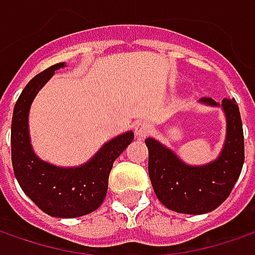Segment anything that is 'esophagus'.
Masks as SVG:
<instances>
[{
  "mask_svg": "<svg viewBox=\"0 0 255 255\" xmlns=\"http://www.w3.org/2000/svg\"><path fill=\"white\" fill-rule=\"evenodd\" d=\"M134 132L138 138H144L145 135H148L151 132V124L147 123V121H140L135 124L134 127Z\"/></svg>",
  "mask_w": 255,
  "mask_h": 255,
  "instance_id": "34e87169",
  "label": "esophagus"
}]
</instances>
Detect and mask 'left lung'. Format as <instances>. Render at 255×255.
Returning a JSON list of instances; mask_svg holds the SVG:
<instances>
[{"label": "left lung", "instance_id": "1", "mask_svg": "<svg viewBox=\"0 0 255 255\" xmlns=\"http://www.w3.org/2000/svg\"><path fill=\"white\" fill-rule=\"evenodd\" d=\"M199 102L219 107L225 114V141L215 160L192 166L156 138H145L148 176L157 199L174 212L189 215L217 209L230 196L244 164V132L235 99L225 98L218 104L211 98H201Z\"/></svg>", "mask_w": 255, "mask_h": 255}]
</instances>
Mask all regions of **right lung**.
Returning a JSON list of instances; mask_svg holds the SVG:
<instances>
[{
  "mask_svg": "<svg viewBox=\"0 0 255 255\" xmlns=\"http://www.w3.org/2000/svg\"><path fill=\"white\" fill-rule=\"evenodd\" d=\"M65 66L62 62L36 75L17 99L11 121V160L23 192L43 212L56 218H78L94 212L104 202L114 161L132 141L134 132L111 138L79 166L60 167L38 157L30 141V108L54 70Z\"/></svg>",
  "mask_w": 255,
  "mask_h": 255,
  "instance_id": "obj_1",
  "label": "right lung"
}]
</instances>
